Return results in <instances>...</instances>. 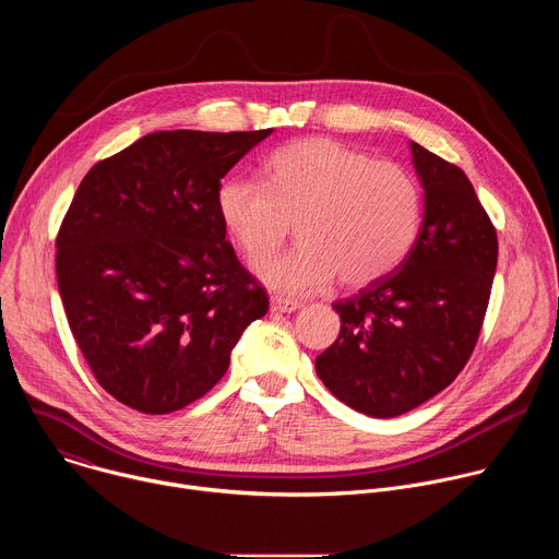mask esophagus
Segmentation results:
<instances>
[{
  "label": "esophagus",
  "instance_id": "34e87169",
  "mask_svg": "<svg viewBox=\"0 0 559 559\" xmlns=\"http://www.w3.org/2000/svg\"><path fill=\"white\" fill-rule=\"evenodd\" d=\"M272 311H281V313H287V311H296L300 309V300H294V298H285V296H272Z\"/></svg>",
  "mask_w": 559,
  "mask_h": 559
}]
</instances>
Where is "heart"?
<instances>
[{
	"label": "heart",
	"instance_id": "1",
	"mask_svg": "<svg viewBox=\"0 0 559 559\" xmlns=\"http://www.w3.org/2000/svg\"><path fill=\"white\" fill-rule=\"evenodd\" d=\"M265 181L234 175L216 188L218 218L250 263L272 257L292 231L300 246L259 267L285 294L332 278L347 287L378 281L416 243L425 199L403 166L325 136L292 141L265 158Z\"/></svg>",
	"mask_w": 559,
	"mask_h": 559
}]
</instances>
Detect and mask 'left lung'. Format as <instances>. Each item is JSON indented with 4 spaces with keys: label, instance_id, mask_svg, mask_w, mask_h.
<instances>
[{
    "label": "left lung",
    "instance_id": "8db88e82",
    "mask_svg": "<svg viewBox=\"0 0 559 559\" xmlns=\"http://www.w3.org/2000/svg\"><path fill=\"white\" fill-rule=\"evenodd\" d=\"M425 188L416 243L393 272L336 300L341 334L316 373L352 409L403 416L468 362L491 298L498 234L468 177L412 141Z\"/></svg>",
    "mask_w": 559,
    "mask_h": 559
}]
</instances>
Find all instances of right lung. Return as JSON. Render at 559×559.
I'll list each match as a JSON object with an SVG mask.
<instances>
[{"instance_id": "add662e5", "label": "right lung", "mask_w": 559, "mask_h": 559, "mask_svg": "<svg viewBox=\"0 0 559 559\" xmlns=\"http://www.w3.org/2000/svg\"><path fill=\"white\" fill-rule=\"evenodd\" d=\"M152 132L95 164L57 231L70 332L97 382L141 414H173L227 371L265 287L216 212L221 179L265 136Z\"/></svg>"}]
</instances>
